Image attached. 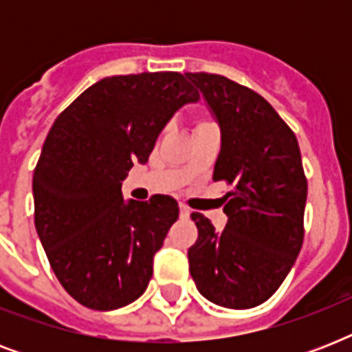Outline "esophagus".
<instances>
[{
    "label": "esophagus",
    "instance_id": "esophagus-1",
    "mask_svg": "<svg viewBox=\"0 0 352 352\" xmlns=\"http://www.w3.org/2000/svg\"><path fill=\"white\" fill-rule=\"evenodd\" d=\"M179 210H181L179 214H181L182 219H188V217H190V214H192V212H190V208H188L186 204H181V206H179Z\"/></svg>",
    "mask_w": 352,
    "mask_h": 352
}]
</instances>
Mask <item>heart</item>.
<instances>
[{"label":"heart","instance_id":"heart-1","mask_svg":"<svg viewBox=\"0 0 352 352\" xmlns=\"http://www.w3.org/2000/svg\"><path fill=\"white\" fill-rule=\"evenodd\" d=\"M203 124H212V122H210V120H201V122H199V124H197V126H203Z\"/></svg>","mask_w":352,"mask_h":352}]
</instances>
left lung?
Returning a JSON list of instances; mask_svg holds the SVG:
<instances>
[{
	"label": "left lung",
	"instance_id": "left-lung-1",
	"mask_svg": "<svg viewBox=\"0 0 352 352\" xmlns=\"http://www.w3.org/2000/svg\"><path fill=\"white\" fill-rule=\"evenodd\" d=\"M221 127L214 181L228 217L217 232L192 214L199 237L190 274L199 292L226 309L261 305L283 283L303 245L307 179L296 135L256 91L208 73H186Z\"/></svg>",
	"mask_w": 352,
	"mask_h": 352
}]
</instances>
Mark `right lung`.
Instances as JSON below:
<instances>
[{
    "label": "right lung",
    "instance_id": "add662e5",
    "mask_svg": "<svg viewBox=\"0 0 352 352\" xmlns=\"http://www.w3.org/2000/svg\"><path fill=\"white\" fill-rule=\"evenodd\" d=\"M199 91L181 73L109 76L85 89L47 135L34 177V225L62 287L113 311L144 294L153 256L179 217L170 195L124 201L122 181Z\"/></svg>",
    "mask_w": 352,
    "mask_h": 352
}]
</instances>
